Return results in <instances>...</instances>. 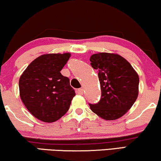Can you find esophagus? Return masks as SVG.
<instances>
[{
	"mask_svg": "<svg viewBox=\"0 0 161 161\" xmlns=\"http://www.w3.org/2000/svg\"><path fill=\"white\" fill-rule=\"evenodd\" d=\"M77 93H78V94H80V95H82V94H83V89H78V91H77Z\"/></svg>",
	"mask_w": 161,
	"mask_h": 161,
	"instance_id": "esophagus-1",
	"label": "esophagus"
}]
</instances>
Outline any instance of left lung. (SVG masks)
I'll use <instances>...</instances> for the list:
<instances>
[{
    "mask_svg": "<svg viewBox=\"0 0 161 161\" xmlns=\"http://www.w3.org/2000/svg\"><path fill=\"white\" fill-rule=\"evenodd\" d=\"M97 69L102 95L97 104H89L94 114L105 120L124 116L138 95L139 77L130 64L116 53H97L90 57Z\"/></svg>",
    "mask_w": 161,
    "mask_h": 161,
    "instance_id": "1",
    "label": "left lung"
}]
</instances>
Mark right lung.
<instances>
[{
    "mask_svg": "<svg viewBox=\"0 0 161 161\" xmlns=\"http://www.w3.org/2000/svg\"><path fill=\"white\" fill-rule=\"evenodd\" d=\"M69 53H47L34 59L19 80V96L28 111L42 122L59 119L75 95L69 79L61 74Z\"/></svg>",
    "mask_w": 161,
    "mask_h": 161,
    "instance_id": "obj_1",
    "label": "right lung"
}]
</instances>
